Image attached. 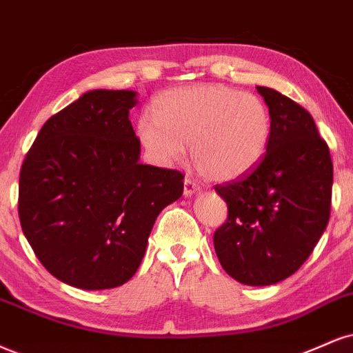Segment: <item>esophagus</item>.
Here are the masks:
<instances>
[{
    "label": "esophagus",
    "mask_w": 353,
    "mask_h": 353,
    "mask_svg": "<svg viewBox=\"0 0 353 353\" xmlns=\"http://www.w3.org/2000/svg\"><path fill=\"white\" fill-rule=\"evenodd\" d=\"M197 190H199L197 182H195L194 179H190V177H185L184 179V195L185 197H190V195H194Z\"/></svg>",
    "instance_id": "esophagus-1"
}]
</instances>
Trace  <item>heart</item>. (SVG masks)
Listing matches in <instances>:
<instances>
[{
    "mask_svg": "<svg viewBox=\"0 0 353 353\" xmlns=\"http://www.w3.org/2000/svg\"><path fill=\"white\" fill-rule=\"evenodd\" d=\"M151 114L136 125L139 143L156 164L168 165L184 154L214 181H233L253 171L271 139V114L253 93L220 83L172 88L156 97Z\"/></svg>",
    "mask_w": 353,
    "mask_h": 353,
    "instance_id": "1",
    "label": "heart"
}]
</instances>
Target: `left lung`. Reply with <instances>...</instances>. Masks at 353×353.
<instances>
[{
  "label": "left lung",
  "instance_id": "obj_1",
  "mask_svg": "<svg viewBox=\"0 0 353 353\" xmlns=\"http://www.w3.org/2000/svg\"><path fill=\"white\" fill-rule=\"evenodd\" d=\"M271 114L265 158L239 181L215 185L228 219L214 233L222 268L248 286L294 274L330 217L332 161L307 110L268 87H256Z\"/></svg>",
  "mask_w": 353,
  "mask_h": 353
}]
</instances>
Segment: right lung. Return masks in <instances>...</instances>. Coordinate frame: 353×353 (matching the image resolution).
Masks as SVG:
<instances>
[{"label":"right lung","mask_w":353,"mask_h":353,"mask_svg":"<svg viewBox=\"0 0 353 353\" xmlns=\"http://www.w3.org/2000/svg\"><path fill=\"white\" fill-rule=\"evenodd\" d=\"M131 90H90L44 123L19 174L23 233L46 270L80 290L133 278L184 176L139 163Z\"/></svg>","instance_id":"1"}]
</instances>
